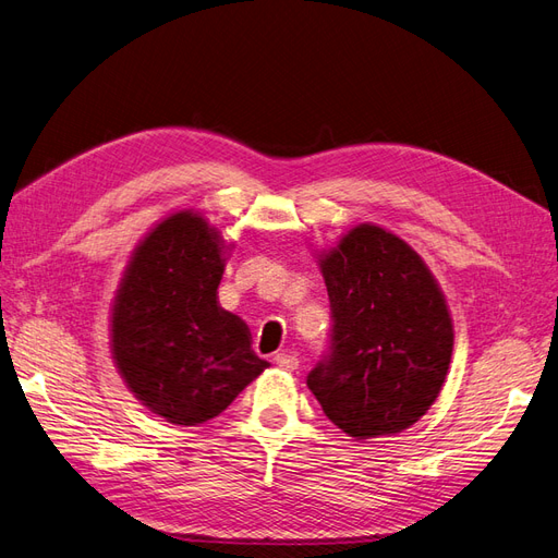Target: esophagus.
Wrapping results in <instances>:
<instances>
[{
    "instance_id": "obj_1",
    "label": "esophagus",
    "mask_w": 558,
    "mask_h": 558,
    "mask_svg": "<svg viewBox=\"0 0 558 558\" xmlns=\"http://www.w3.org/2000/svg\"><path fill=\"white\" fill-rule=\"evenodd\" d=\"M281 369H298V359H295V353H289V351H279V353H275V359H272Z\"/></svg>"
}]
</instances>
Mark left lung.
<instances>
[{
    "mask_svg": "<svg viewBox=\"0 0 558 558\" xmlns=\"http://www.w3.org/2000/svg\"><path fill=\"white\" fill-rule=\"evenodd\" d=\"M332 307L330 356L307 377L326 416L349 437L396 435L440 396L453 320L418 253L375 223L316 253Z\"/></svg>",
    "mask_w": 558,
    "mask_h": 558,
    "instance_id": "obj_1",
    "label": "left lung"
}]
</instances>
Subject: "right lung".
Wrapping results in <instances>:
<instances>
[{"label":"right lung","mask_w":558,"mask_h":558,"mask_svg":"<svg viewBox=\"0 0 558 558\" xmlns=\"http://www.w3.org/2000/svg\"><path fill=\"white\" fill-rule=\"evenodd\" d=\"M230 248L202 211L165 216L134 246L111 302L118 375L174 426L218 416L269 365L244 320L218 305Z\"/></svg>","instance_id":"obj_1"}]
</instances>
